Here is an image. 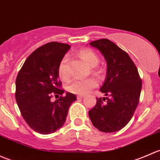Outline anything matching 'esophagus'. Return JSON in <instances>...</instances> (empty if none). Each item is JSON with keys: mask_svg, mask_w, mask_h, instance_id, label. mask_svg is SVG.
Returning <instances> with one entry per match:
<instances>
[{"mask_svg": "<svg viewBox=\"0 0 160 160\" xmlns=\"http://www.w3.org/2000/svg\"><path fill=\"white\" fill-rule=\"evenodd\" d=\"M77 99H81V98H84V95L83 94H79V95H77Z\"/></svg>", "mask_w": 160, "mask_h": 160, "instance_id": "obj_1", "label": "esophagus"}]
</instances>
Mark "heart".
<instances>
[{
  "label": "heart",
  "mask_w": 160,
  "mask_h": 160,
  "mask_svg": "<svg viewBox=\"0 0 160 160\" xmlns=\"http://www.w3.org/2000/svg\"><path fill=\"white\" fill-rule=\"evenodd\" d=\"M80 57L88 64L90 67H94L99 62V58L98 55L89 49H83L79 52ZM67 57H63L60 61L58 67V75L62 80H67L69 79V72L67 69ZM95 71V70H94ZM98 86V81L93 77L81 80L76 79L72 80L67 86V90L72 93L75 94H84Z\"/></svg>",
  "instance_id": "obj_1"
}]
</instances>
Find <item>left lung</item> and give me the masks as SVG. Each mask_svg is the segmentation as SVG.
I'll list each match as a JSON object with an SVG mask.
<instances>
[{
    "instance_id": "left-lung-1",
    "label": "left lung",
    "mask_w": 160,
    "mask_h": 160,
    "mask_svg": "<svg viewBox=\"0 0 160 160\" xmlns=\"http://www.w3.org/2000/svg\"><path fill=\"white\" fill-rule=\"evenodd\" d=\"M104 55L107 61V77L101 91L105 98H97L96 105L89 111L95 128L103 132L123 128L132 119L139 102L142 80L137 67L126 52L107 38L90 43Z\"/></svg>"
}]
</instances>
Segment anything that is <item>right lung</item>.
<instances>
[{"label": "right lung", "instance_id": "right-lung-1", "mask_svg": "<svg viewBox=\"0 0 160 160\" xmlns=\"http://www.w3.org/2000/svg\"><path fill=\"white\" fill-rule=\"evenodd\" d=\"M70 45L51 42L38 48L27 58L16 78L15 99L21 114L38 133H53L64 125L76 95L67 93L59 80L58 67ZM53 94L61 96L54 102Z\"/></svg>", "mask_w": 160, "mask_h": 160}]
</instances>
